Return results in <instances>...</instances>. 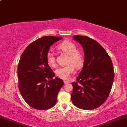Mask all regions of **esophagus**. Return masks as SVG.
I'll use <instances>...</instances> for the list:
<instances>
[{
	"label": "esophagus",
	"instance_id": "obj_1",
	"mask_svg": "<svg viewBox=\"0 0 127 127\" xmlns=\"http://www.w3.org/2000/svg\"><path fill=\"white\" fill-rule=\"evenodd\" d=\"M64 83H65V84H68V83H69V81L64 80Z\"/></svg>",
	"mask_w": 127,
	"mask_h": 127
}]
</instances>
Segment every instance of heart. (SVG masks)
Returning <instances> with one entry per match:
<instances>
[{"label": "heart", "mask_w": 127, "mask_h": 127, "mask_svg": "<svg viewBox=\"0 0 127 127\" xmlns=\"http://www.w3.org/2000/svg\"><path fill=\"white\" fill-rule=\"evenodd\" d=\"M58 49L69 55L67 65L61 66L55 70L58 77L64 79H69L75 71V68L79 69L83 66L84 57L81 50L77 49L76 45L70 41L65 40L58 46ZM46 61L48 65L52 67L56 65L55 58L52 51H49L46 54Z\"/></svg>", "instance_id": "1"}]
</instances>
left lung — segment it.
Here are the masks:
<instances>
[{
	"label": "left lung",
	"mask_w": 127,
	"mask_h": 127,
	"mask_svg": "<svg viewBox=\"0 0 127 127\" xmlns=\"http://www.w3.org/2000/svg\"><path fill=\"white\" fill-rule=\"evenodd\" d=\"M73 39L83 47L84 65L72 82L73 104L83 110H93L106 100L112 88L114 72L110 57L99 43L86 36Z\"/></svg>",
	"instance_id": "8db88e82"
}]
</instances>
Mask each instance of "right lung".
I'll use <instances>...</instances> for the list:
<instances>
[{
	"label": "right lung",
	"instance_id": "1",
	"mask_svg": "<svg viewBox=\"0 0 127 127\" xmlns=\"http://www.w3.org/2000/svg\"><path fill=\"white\" fill-rule=\"evenodd\" d=\"M63 38L47 36L31 43L22 54L18 63V87L27 104L37 110L54 106L64 82L56 77L48 65L46 54L50 47Z\"/></svg>",
	"mask_w": 127,
	"mask_h": 127
}]
</instances>
